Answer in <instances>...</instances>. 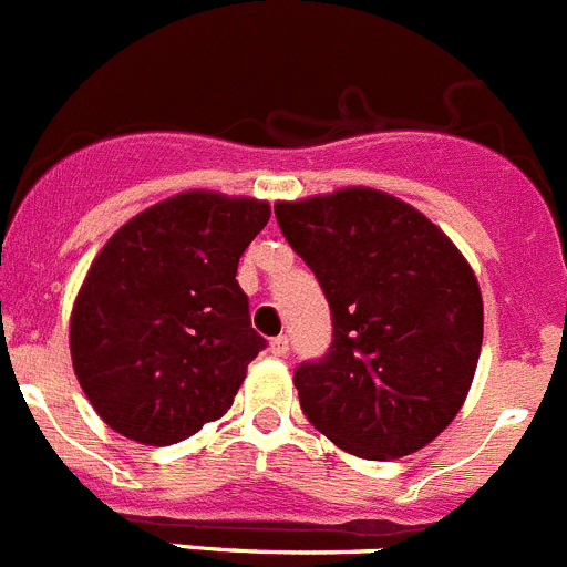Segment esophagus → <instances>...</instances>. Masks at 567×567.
<instances>
[{"label": "esophagus", "instance_id": "1", "mask_svg": "<svg viewBox=\"0 0 567 567\" xmlns=\"http://www.w3.org/2000/svg\"><path fill=\"white\" fill-rule=\"evenodd\" d=\"M269 350H272V355H287L289 353V339L287 337H275L272 342H269Z\"/></svg>", "mask_w": 567, "mask_h": 567}]
</instances>
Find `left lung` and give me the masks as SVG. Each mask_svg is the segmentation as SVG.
Here are the masks:
<instances>
[{"instance_id": "8db88e82", "label": "left lung", "mask_w": 567, "mask_h": 567, "mask_svg": "<svg viewBox=\"0 0 567 567\" xmlns=\"http://www.w3.org/2000/svg\"><path fill=\"white\" fill-rule=\"evenodd\" d=\"M275 217L331 306V348L295 370L309 423L361 460L429 445L482 353L471 264L417 208L368 186L278 203Z\"/></svg>"}]
</instances>
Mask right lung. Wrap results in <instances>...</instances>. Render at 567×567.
<instances>
[{
  "mask_svg": "<svg viewBox=\"0 0 567 567\" xmlns=\"http://www.w3.org/2000/svg\"><path fill=\"white\" fill-rule=\"evenodd\" d=\"M269 206L183 192L107 239L72 309V364L113 431L172 445L219 420L267 348L236 269Z\"/></svg>",
  "mask_w": 567,
  "mask_h": 567,
  "instance_id": "right-lung-1",
  "label": "right lung"
}]
</instances>
